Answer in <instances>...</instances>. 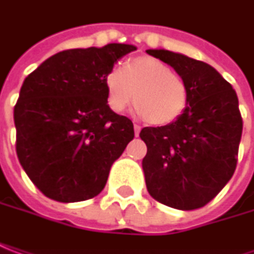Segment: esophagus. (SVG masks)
Segmentation results:
<instances>
[{
    "instance_id": "obj_1",
    "label": "esophagus",
    "mask_w": 254,
    "mask_h": 254,
    "mask_svg": "<svg viewBox=\"0 0 254 254\" xmlns=\"http://www.w3.org/2000/svg\"><path fill=\"white\" fill-rule=\"evenodd\" d=\"M139 131H141V127L138 124H134V134H135V137L139 135Z\"/></svg>"
}]
</instances>
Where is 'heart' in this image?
Instances as JSON below:
<instances>
[{
    "instance_id": "obj_1",
    "label": "heart",
    "mask_w": 254,
    "mask_h": 254,
    "mask_svg": "<svg viewBox=\"0 0 254 254\" xmlns=\"http://www.w3.org/2000/svg\"><path fill=\"white\" fill-rule=\"evenodd\" d=\"M108 105L122 113L134 101L137 113L153 126H164L181 116L188 105V87L181 76L150 57L131 59L105 77Z\"/></svg>"
}]
</instances>
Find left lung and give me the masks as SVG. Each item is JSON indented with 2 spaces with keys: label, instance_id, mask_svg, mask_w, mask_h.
Instances as JSON below:
<instances>
[{
  "label": "left lung",
  "instance_id": "1",
  "mask_svg": "<svg viewBox=\"0 0 254 254\" xmlns=\"http://www.w3.org/2000/svg\"><path fill=\"white\" fill-rule=\"evenodd\" d=\"M146 54L170 64L188 87V105L176 122L144 127L142 160L150 196L180 210L203 207L237 169L242 137L238 97L210 64L166 50Z\"/></svg>",
  "mask_w": 254,
  "mask_h": 254
}]
</instances>
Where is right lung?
<instances>
[{
  "label": "right lung",
  "instance_id": "obj_1",
  "mask_svg": "<svg viewBox=\"0 0 254 254\" xmlns=\"http://www.w3.org/2000/svg\"><path fill=\"white\" fill-rule=\"evenodd\" d=\"M135 50L108 44L62 51L24 78L13 109L17 159L47 197L73 203L105 188L134 138L132 122L108 105L105 77Z\"/></svg>",
  "mask_w": 254,
  "mask_h": 254
}]
</instances>
